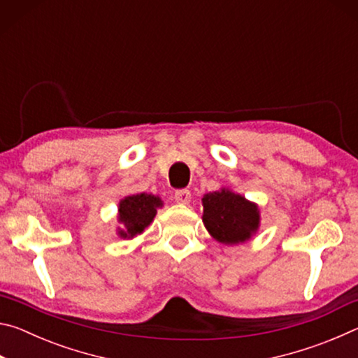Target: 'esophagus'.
Here are the masks:
<instances>
[{"label": "esophagus", "mask_w": 358, "mask_h": 358, "mask_svg": "<svg viewBox=\"0 0 358 358\" xmlns=\"http://www.w3.org/2000/svg\"><path fill=\"white\" fill-rule=\"evenodd\" d=\"M175 202L177 203H189L191 202V192L187 189H178L175 191Z\"/></svg>", "instance_id": "1"}]
</instances>
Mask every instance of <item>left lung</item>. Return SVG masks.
I'll use <instances>...</instances> for the list:
<instances>
[{"label": "left lung", "mask_w": 358, "mask_h": 358, "mask_svg": "<svg viewBox=\"0 0 358 358\" xmlns=\"http://www.w3.org/2000/svg\"><path fill=\"white\" fill-rule=\"evenodd\" d=\"M202 221L217 243L235 246L246 243L260 229V208L227 186L203 194Z\"/></svg>", "instance_id": "8db88e82"}]
</instances>
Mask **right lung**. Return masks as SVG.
<instances>
[{
  "instance_id": "right-lung-1",
  "label": "right lung",
  "mask_w": 358,
  "mask_h": 358,
  "mask_svg": "<svg viewBox=\"0 0 358 358\" xmlns=\"http://www.w3.org/2000/svg\"><path fill=\"white\" fill-rule=\"evenodd\" d=\"M164 207V202L155 194H131L118 202L117 235L123 240H132L142 235L151 222L155 221L157 210Z\"/></svg>"
}]
</instances>
